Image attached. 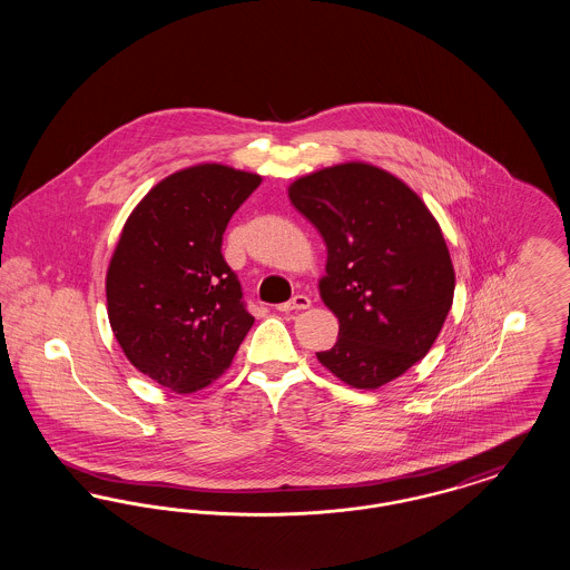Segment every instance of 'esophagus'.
Segmentation results:
<instances>
[{"instance_id":"34e87169","label":"esophagus","mask_w":570,"mask_h":570,"mask_svg":"<svg viewBox=\"0 0 570 570\" xmlns=\"http://www.w3.org/2000/svg\"><path fill=\"white\" fill-rule=\"evenodd\" d=\"M309 305H312L309 297H305V295H295L291 301L279 303V305H277V309H279V312H298V309H307Z\"/></svg>"}]
</instances>
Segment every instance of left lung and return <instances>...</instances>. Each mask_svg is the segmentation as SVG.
Segmentation results:
<instances>
[{"instance_id":"8db88e82","label":"left lung","mask_w":570,"mask_h":570,"mask_svg":"<svg viewBox=\"0 0 570 570\" xmlns=\"http://www.w3.org/2000/svg\"><path fill=\"white\" fill-rule=\"evenodd\" d=\"M288 196L326 245L318 286L340 337L318 361L354 389L402 376L430 353L453 303L455 272L434 216L372 164L323 168Z\"/></svg>"}]
</instances>
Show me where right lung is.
I'll list each match as a JSON object with an SVG mask.
<instances>
[{
    "mask_svg": "<svg viewBox=\"0 0 570 570\" xmlns=\"http://www.w3.org/2000/svg\"><path fill=\"white\" fill-rule=\"evenodd\" d=\"M258 186L222 164L179 170L136 205L112 252V333L138 372L175 393L217 379L254 325L222 235Z\"/></svg>",
    "mask_w": 570,
    "mask_h": 570,
    "instance_id": "right-lung-1",
    "label": "right lung"
}]
</instances>
